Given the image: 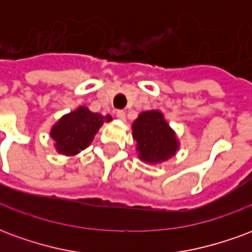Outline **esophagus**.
I'll return each instance as SVG.
<instances>
[{
    "label": "esophagus",
    "instance_id": "1",
    "mask_svg": "<svg viewBox=\"0 0 252 252\" xmlns=\"http://www.w3.org/2000/svg\"><path fill=\"white\" fill-rule=\"evenodd\" d=\"M116 117L120 119V120H124V119H126V112H124V110H117V112H116Z\"/></svg>",
    "mask_w": 252,
    "mask_h": 252
}]
</instances>
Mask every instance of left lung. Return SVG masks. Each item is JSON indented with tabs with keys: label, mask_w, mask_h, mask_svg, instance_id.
Wrapping results in <instances>:
<instances>
[{
	"label": "left lung",
	"mask_w": 252,
	"mask_h": 252,
	"mask_svg": "<svg viewBox=\"0 0 252 252\" xmlns=\"http://www.w3.org/2000/svg\"><path fill=\"white\" fill-rule=\"evenodd\" d=\"M133 139L142 160L147 163H160L171 158L178 150L174 131L158 110H148L139 115L132 124Z\"/></svg>",
	"instance_id": "left-lung-1"
}]
</instances>
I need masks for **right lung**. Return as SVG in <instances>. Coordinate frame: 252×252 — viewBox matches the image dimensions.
<instances>
[{
  "label": "right lung",
  "mask_w": 252,
  "mask_h": 252,
  "mask_svg": "<svg viewBox=\"0 0 252 252\" xmlns=\"http://www.w3.org/2000/svg\"><path fill=\"white\" fill-rule=\"evenodd\" d=\"M110 120L112 117L109 115L93 113L85 106L63 116L51 129V137L55 140L57 151L67 157L82 151L93 142L99 126Z\"/></svg>",
  "instance_id": "add662e5"
}]
</instances>
